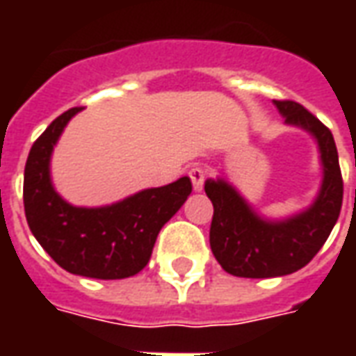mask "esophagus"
<instances>
[{
	"label": "esophagus",
	"instance_id": "34e87169",
	"mask_svg": "<svg viewBox=\"0 0 356 356\" xmlns=\"http://www.w3.org/2000/svg\"><path fill=\"white\" fill-rule=\"evenodd\" d=\"M188 177L193 181V186L196 193H200L202 188H204V181H206V170L204 168H193V170L188 171Z\"/></svg>",
	"mask_w": 356,
	"mask_h": 356
}]
</instances>
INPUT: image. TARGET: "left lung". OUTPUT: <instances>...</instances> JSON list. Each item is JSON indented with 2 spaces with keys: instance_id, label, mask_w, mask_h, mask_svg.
<instances>
[{
  "instance_id": "obj_1",
  "label": "left lung",
  "mask_w": 356,
  "mask_h": 356,
  "mask_svg": "<svg viewBox=\"0 0 356 356\" xmlns=\"http://www.w3.org/2000/svg\"><path fill=\"white\" fill-rule=\"evenodd\" d=\"M275 106L286 124L314 137L321 152L322 185L309 208L270 221L257 216L225 179L206 181L204 188L213 204L209 246L229 275L242 278H273L305 267L328 240L343 202V179L332 131L299 102L275 101Z\"/></svg>"
}]
</instances>
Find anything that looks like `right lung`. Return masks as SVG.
Listing matches in <instances>:
<instances>
[{
    "instance_id": "1",
    "label": "right lung",
    "mask_w": 356,
    "mask_h": 356,
    "mask_svg": "<svg viewBox=\"0 0 356 356\" xmlns=\"http://www.w3.org/2000/svg\"><path fill=\"white\" fill-rule=\"evenodd\" d=\"M80 110H66L53 120L30 148L24 168L28 227L68 273L99 280L127 278L147 267L158 232L185 204L193 183L181 177L101 208H78L63 200L51 183V152Z\"/></svg>"
}]
</instances>
